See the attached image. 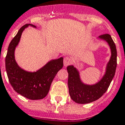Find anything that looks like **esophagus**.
<instances>
[{
    "label": "esophagus",
    "instance_id": "esophagus-1",
    "mask_svg": "<svg viewBox=\"0 0 125 125\" xmlns=\"http://www.w3.org/2000/svg\"><path fill=\"white\" fill-rule=\"evenodd\" d=\"M72 62V60L71 58L68 56L65 57L64 59H63V64H64V66H67L69 65H70Z\"/></svg>",
    "mask_w": 125,
    "mask_h": 125
}]
</instances>
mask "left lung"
Masks as SVG:
<instances>
[{"instance_id":"left-lung-1","label":"left lung","mask_w":125,"mask_h":125,"mask_svg":"<svg viewBox=\"0 0 125 125\" xmlns=\"http://www.w3.org/2000/svg\"><path fill=\"white\" fill-rule=\"evenodd\" d=\"M99 39L106 41L111 49V57L106 65V73L99 82L93 85L81 81L78 71L73 65L67 67L68 72L69 93L73 101L78 104H87L97 101L107 91L115 75L117 67L116 47L110 34H103Z\"/></svg>"}]
</instances>
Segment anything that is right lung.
<instances>
[{
	"label": "right lung",
	"instance_id": "obj_1",
	"mask_svg": "<svg viewBox=\"0 0 125 125\" xmlns=\"http://www.w3.org/2000/svg\"><path fill=\"white\" fill-rule=\"evenodd\" d=\"M28 26L36 28L32 24H26L19 29L11 41L6 56V70L10 83L17 93L31 100L42 99L49 93L53 79L63 66V58L52 60L36 72L23 70L15 60V49L19 44L23 30Z\"/></svg>",
	"mask_w": 125,
	"mask_h": 125
}]
</instances>
